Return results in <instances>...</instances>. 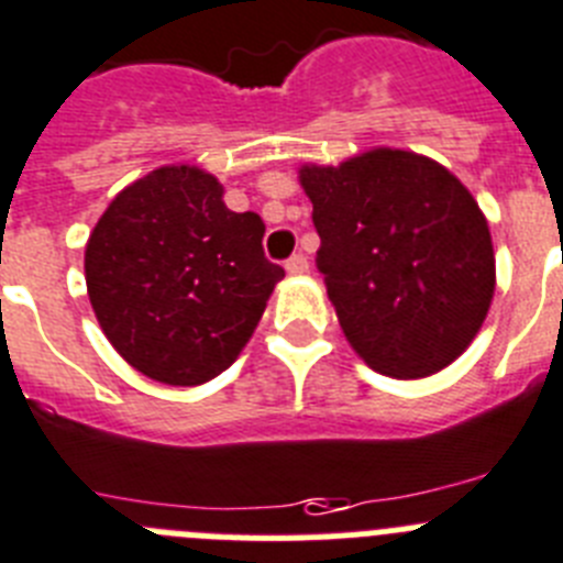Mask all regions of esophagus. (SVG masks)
Returning <instances> with one entry per match:
<instances>
[{"instance_id": "34e87169", "label": "esophagus", "mask_w": 563, "mask_h": 563, "mask_svg": "<svg viewBox=\"0 0 563 563\" xmlns=\"http://www.w3.org/2000/svg\"><path fill=\"white\" fill-rule=\"evenodd\" d=\"M309 272V260L303 257V254H295V257L286 260V274H291V277H300V274Z\"/></svg>"}]
</instances>
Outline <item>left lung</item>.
<instances>
[{"mask_svg":"<svg viewBox=\"0 0 563 563\" xmlns=\"http://www.w3.org/2000/svg\"><path fill=\"white\" fill-rule=\"evenodd\" d=\"M318 268L349 346L380 375L418 380L470 349L495 295L489 223L441 163L372 148L300 165Z\"/></svg>","mask_w":563,"mask_h":563,"instance_id":"1","label":"left lung"}]
</instances>
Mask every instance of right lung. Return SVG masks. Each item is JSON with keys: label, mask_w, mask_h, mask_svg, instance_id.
Here are the masks:
<instances>
[{"label": "right lung", "mask_w": 563, "mask_h": 563, "mask_svg": "<svg viewBox=\"0 0 563 563\" xmlns=\"http://www.w3.org/2000/svg\"><path fill=\"white\" fill-rule=\"evenodd\" d=\"M266 225L231 211L214 174L163 165L111 200L85 245L99 329L122 361L168 386L217 377L252 340L283 268Z\"/></svg>", "instance_id": "1"}]
</instances>
